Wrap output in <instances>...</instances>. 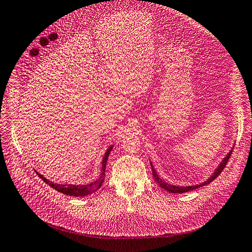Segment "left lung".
<instances>
[{
    "label": "left lung",
    "instance_id": "obj_1",
    "mask_svg": "<svg viewBox=\"0 0 252 252\" xmlns=\"http://www.w3.org/2000/svg\"><path fill=\"white\" fill-rule=\"evenodd\" d=\"M231 154H232V150L226 154L225 158L221 160V163H220L219 165H218V167L215 169V171L211 173V176H210L208 179H207L206 181H204V182H202V183H199V184H194V186L179 187V186H173V184H170V183H167V182L161 180V179L158 177V172H156V170H155V168H154V166H153V164H152V161H150V164H151V167H152V173H153L154 180H155L156 182H158V186H159L161 189H164L166 192H169V193H186V192H189V191H192V189H197V188L206 186V184H209L211 181H214L215 179L220 175L221 171L223 170V168H224V167H225L228 158H230Z\"/></svg>",
    "mask_w": 252,
    "mask_h": 252
}]
</instances>
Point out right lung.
Instances as JSON below:
<instances>
[{"label":"right lung","mask_w":252,"mask_h":252,"mask_svg":"<svg viewBox=\"0 0 252 252\" xmlns=\"http://www.w3.org/2000/svg\"><path fill=\"white\" fill-rule=\"evenodd\" d=\"M114 145H110V147L105 151V153L103 155L102 158V165H101V172H100L99 177L94 180L93 182H89L86 184H63V183H54L52 181H49L48 179L45 177H43L41 173L37 172V175L42 178V180L47 183L49 187H52L55 189L56 191H58L63 194L69 195V196H86V195L92 194L94 192L98 191V189L101 188L102 183L104 181V176H105V165H107L109 154L111 153V150L113 149ZM36 172V171H35Z\"/></svg>","instance_id":"right-lung-1"}]
</instances>
